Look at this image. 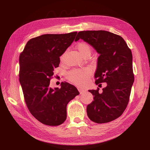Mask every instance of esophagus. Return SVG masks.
Returning <instances> with one entry per match:
<instances>
[{"label":"esophagus","mask_w":150,"mask_h":150,"mask_svg":"<svg viewBox=\"0 0 150 150\" xmlns=\"http://www.w3.org/2000/svg\"><path fill=\"white\" fill-rule=\"evenodd\" d=\"M78 89V91L80 92V94H81V93H84V92H86V91L85 90H84V89Z\"/></svg>","instance_id":"34e87169"}]
</instances>
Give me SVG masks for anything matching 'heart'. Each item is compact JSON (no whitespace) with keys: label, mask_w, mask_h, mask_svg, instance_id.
<instances>
[{"label":"heart","mask_w":150,"mask_h":150,"mask_svg":"<svg viewBox=\"0 0 150 150\" xmlns=\"http://www.w3.org/2000/svg\"><path fill=\"white\" fill-rule=\"evenodd\" d=\"M76 49L79 51L81 56H90L91 48L89 44L86 42H80L76 45ZM63 57L61 58L62 60ZM90 74V71L88 69H82L79 70H73L67 74V78L73 83L76 85L83 84Z\"/></svg>","instance_id":"obj_1"}]
</instances>
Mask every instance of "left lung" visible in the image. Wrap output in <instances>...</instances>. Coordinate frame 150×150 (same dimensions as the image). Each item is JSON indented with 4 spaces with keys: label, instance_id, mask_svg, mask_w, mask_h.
<instances>
[{
    "label": "left lung",
    "instance_id": "left-lung-1",
    "mask_svg": "<svg viewBox=\"0 0 150 150\" xmlns=\"http://www.w3.org/2000/svg\"><path fill=\"white\" fill-rule=\"evenodd\" d=\"M80 39L100 54L96 84H107L101 92L98 88L89 90L93 101L87 106L88 116L97 123L111 122L123 114L129 102L134 80L131 51L120 36L105 30L80 31L75 41Z\"/></svg>",
    "mask_w": 150,
    "mask_h": 150
}]
</instances>
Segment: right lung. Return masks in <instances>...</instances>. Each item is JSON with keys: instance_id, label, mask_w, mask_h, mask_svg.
I'll return each mask as SVG.
<instances>
[{"instance_id": "1", "label": "right lung", "mask_w": 150, "mask_h": 150, "mask_svg": "<svg viewBox=\"0 0 150 150\" xmlns=\"http://www.w3.org/2000/svg\"><path fill=\"white\" fill-rule=\"evenodd\" d=\"M77 32L46 34L30 39L19 56V81L30 113L42 123L58 126L67 117V105L80 92L62 82L61 88L50 86L59 57L74 41Z\"/></svg>"}]
</instances>
